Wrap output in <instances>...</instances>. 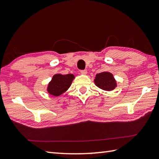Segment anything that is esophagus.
Listing matches in <instances>:
<instances>
[{
    "label": "esophagus",
    "instance_id": "1",
    "mask_svg": "<svg viewBox=\"0 0 159 159\" xmlns=\"http://www.w3.org/2000/svg\"><path fill=\"white\" fill-rule=\"evenodd\" d=\"M80 72L83 74H86L87 73V70H81L80 71Z\"/></svg>",
    "mask_w": 159,
    "mask_h": 159
}]
</instances>
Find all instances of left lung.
Masks as SVG:
<instances>
[{
	"mask_svg": "<svg viewBox=\"0 0 159 159\" xmlns=\"http://www.w3.org/2000/svg\"><path fill=\"white\" fill-rule=\"evenodd\" d=\"M94 83L99 88L106 91L113 90L116 87V80H115L113 74L110 72H103L97 74L95 80H94Z\"/></svg>",
	"mask_w": 159,
	"mask_h": 159,
	"instance_id": "1",
	"label": "left lung"
}]
</instances>
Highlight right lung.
Wrapping results in <instances>:
<instances>
[{"mask_svg":"<svg viewBox=\"0 0 159 159\" xmlns=\"http://www.w3.org/2000/svg\"><path fill=\"white\" fill-rule=\"evenodd\" d=\"M74 79V75L72 74H55L48 85V92L55 96H58L62 94L69 88Z\"/></svg>","mask_w":159,"mask_h":159,"instance_id":"obj_1","label":"right lung"}]
</instances>
